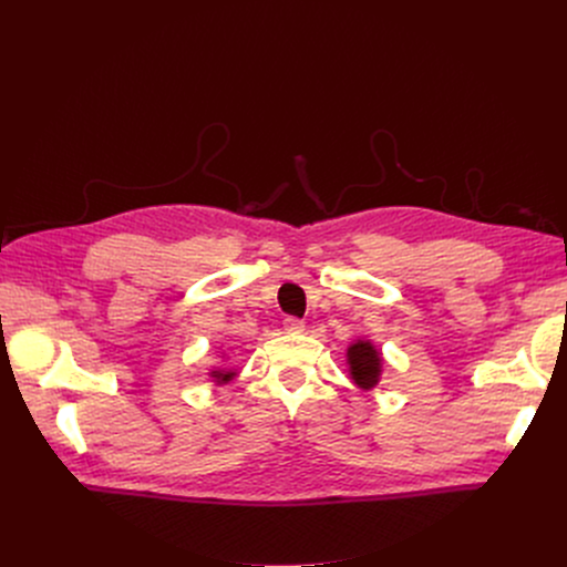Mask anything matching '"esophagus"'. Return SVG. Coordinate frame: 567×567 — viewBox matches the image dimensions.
<instances>
[{"label":"esophagus","instance_id":"obj_1","mask_svg":"<svg viewBox=\"0 0 567 567\" xmlns=\"http://www.w3.org/2000/svg\"><path fill=\"white\" fill-rule=\"evenodd\" d=\"M282 326H285V332H289V334H298V332L305 330V322L300 318H296V316H287L282 320Z\"/></svg>","mask_w":567,"mask_h":567}]
</instances>
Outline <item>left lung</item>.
<instances>
[{
	"label": "left lung",
	"instance_id": "8db88e82",
	"mask_svg": "<svg viewBox=\"0 0 567 567\" xmlns=\"http://www.w3.org/2000/svg\"><path fill=\"white\" fill-rule=\"evenodd\" d=\"M350 374L359 388H374L381 374V354L370 341H357L348 348Z\"/></svg>",
	"mask_w": 567,
	"mask_h": 567
}]
</instances>
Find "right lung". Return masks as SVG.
Segmentation results:
<instances>
[{"label":"right lung","instance_id":"1","mask_svg":"<svg viewBox=\"0 0 567 567\" xmlns=\"http://www.w3.org/2000/svg\"><path fill=\"white\" fill-rule=\"evenodd\" d=\"M210 377H215V379H217V383H228V381L235 377V372H226V370H213V372H210Z\"/></svg>","mask_w":567,"mask_h":567}]
</instances>
